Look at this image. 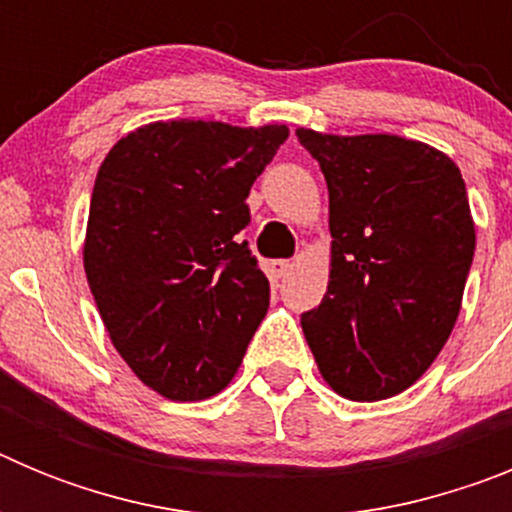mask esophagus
I'll return each instance as SVG.
<instances>
[{
	"mask_svg": "<svg viewBox=\"0 0 512 512\" xmlns=\"http://www.w3.org/2000/svg\"><path fill=\"white\" fill-rule=\"evenodd\" d=\"M289 269H292V261H287V259L266 261V271H269V277H274V279H282Z\"/></svg>",
	"mask_w": 512,
	"mask_h": 512,
	"instance_id": "1",
	"label": "esophagus"
}]
</instances>
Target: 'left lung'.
<instances>
[{
    "mask_svg": "<svg viewBox=\"0 0 512 512\" xmlns=\"http://www.w3.org/2000/svg\"><path fill=\"white\" fill-rule=\"evenodd\" d=\"M328 184L333 259L302 330L325 382L348 400L408 390L459 318L474 259L467 187L449 156L400 135L297 128Z\"/></svg>",
    "mask_w": 512,
    "mask_h": 512,
    "instance_id": "obj_1",
    "label": "left lung"
}]
</instances>
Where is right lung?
<instances>
[{"label": "right lung", "mask_w": 512, "mask_h": 512, "mask_svg": "<svg viewBox=\"0 0 512 512\" xmlns=\"http://www.w3.org/2000/svg\"><path fill=\"white\" fill-rule=\"evenodd\" d=\"M287 138V125L151 122L99 166L84 269L112 343L158 395L205 400L238 372L269 310V279L238 233Z\"/></svg>", "instance_id": "1"}]
</instances>
